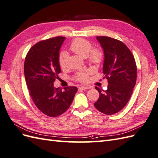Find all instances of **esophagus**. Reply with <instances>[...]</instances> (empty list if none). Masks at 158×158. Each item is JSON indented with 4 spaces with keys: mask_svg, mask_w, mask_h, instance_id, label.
Instances as JSON below:
<instances>
[{
    "mask_svg": "<svg viewBox=\"0 0 158 158\" xmlns=\"http://www.w3.org/2000/svg\"><path fill=\"white\" fill-rule=\"evenodd\" d=\"M80 89H83V90H85V89H91V87L89 86H81L79 87Z\"/></svg>",
    "mask_w": 158,
    "mask_h": 158,
    "instance_id": "1",
    "label": "esophagus"
}]
</instances>
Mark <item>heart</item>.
Returning <instances> with one entry per match:
<instances>
[{
  "label": "heart",
  "instance_id": "b5f03b06",
  "mask_svg": "<svg viewBox=\"0 0 158 158\" xmlns=\"http://www.w3.org/2000/svg\"><path fill=\"white\" fill-rule=\"evenodd\" d=\"M91 43L89 40L82 38H77L70 44V49L82 57H87L88 61L94 65H99L103 59V52L99 48H92ZM69 55L67 52H61L59 56V63L62 69H65L67 65ZM90 70L79 71L76 73L75 79L80 82L85 83L89 79Z\"/></svg>",
  "mask_w": 158,
  "mask_h": 158
}]
</instances>
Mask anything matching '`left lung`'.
<instances>
[{"label": "left lung", "mask_w": 158, "mask_h": 158, "mask_svg": "<svg viewBox=\"0 0 158 158\" xmlns=\"http://www.w3.org/2000/svg\"><path fill=\"white\" fill-rule=\"evenodd\" d=\"M104 51L103 71L108 81L107 89L98 87L99 98L95 108L106 115L119 112L130 99L137 79V66L131 51L119 40L106 36L97 37Z\"/></svg>", "instance_id": "obj_1"}]
</instances>
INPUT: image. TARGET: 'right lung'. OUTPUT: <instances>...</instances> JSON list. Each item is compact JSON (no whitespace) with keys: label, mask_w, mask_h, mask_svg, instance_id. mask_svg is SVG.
<instances>
[{"label":"right lung","mask_w":158,"mask_h":158,"mask_svg":"<svg viewBox=\"0 0 158 158\" xmlns=\"http://www.w3.org/2000/svg\"><path fill=\"white\" fill-rule=\"evenodd\" d=\"M64 37L41 40L27 52L24 72L29 95L35 105L43 114L57 117L65 112L77 91L76 87L55 88L53 83L60 73L59 50Z\"/></svg>","instance_id":"add662e5"}]
</instances>
